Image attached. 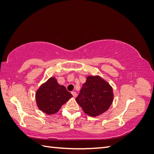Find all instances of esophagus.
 I'll list each match as a JSON object with an SVG mask.
<instances>
[{
	"instance_id": "34e87169",
	"label": "esophagus",
	"mask_w": 154,
	"mask_h": 154,
	"mask_svg": "<svg viewBox=\"0 0 154 154\" xmlns=\"http://www.w3.org/2000/svg\"><path fill=\"white\" fill-rule=\"evenodd\" d=\"M72 96L74 97H76V96H77V94H76V92H74V91H72Z\"/></svg>"
}]
</instances>
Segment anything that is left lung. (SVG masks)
<instances>
[{"mask_svg":"<svg viewBox=\"0 0 154 154\" xmlns=\"http://www.w3.org/2000/svg\"><path fill=\"white\" fill-rule=\"evenodd\" d=\"M113 96L108 83L99 76H88L76 100L85 113L94 117L109 109Z\"/></svg>","mask_w":154,"mask_h":154,"instance_id":"8db88e82","label":"left lung"}]
</instances>
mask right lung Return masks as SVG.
<instances>
[{"instance_id": "add662e5", "label": "right lung", "mask_w": 154, "mask_h": 154, "mask_svg": "<svg viewBox=\"0 0 154 154\" xmlns=\"http://www.w3.org/2000/svg\"><path fill=\"white\" fill-rule=\"evenodd\" d=\"M71 97V93L64 86L60 85L54 78H49L36 93L38 107L47 114L57 113Z\"/></svg>"}]
</instances>
